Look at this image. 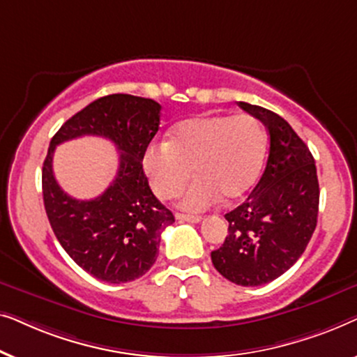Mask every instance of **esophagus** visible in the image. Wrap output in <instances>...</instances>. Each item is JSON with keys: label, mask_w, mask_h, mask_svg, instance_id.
Listing matches in <instances>:
<instances>
[{"label": "esophagus", "mask_w": 357, "mask_h": 357, "mask_svg": "<svg viewBox=\"0 0 357 357\" xmlns=\"http://www.w3.org/2000/svg\"><path fill=\"white\" fill-rule=\"evenodd\" d=\"M175 219H177V221H185V222H199L203 218L202 216H193V214L175 213Z\"/></svg>", "instance_id": "1"}]
</instances>
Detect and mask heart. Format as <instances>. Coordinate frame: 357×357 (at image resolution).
Here are the masks:
<instances>
[{"label": "heart", "mask_w": 357, "mask_h": 357, "mask_svg": "<svg viewBox=\"0 0 357 357\" xmlns=\"http://www.w3.org/2000/svg\"><path fill=\"white\" fill-rule=\"evenodd\" d=\"M266 158V133L252 115L204 114L178 121L167 143L144 151L143 167L159 198H172L190 175L197 174L178 195V206L203 211L219 199L236 202L260 177Z\"/></svg>", "instance_id": "obj_1"}]
</instances>
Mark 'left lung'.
I'll use <instances>...</instances> for the list:
<instances>
[{
    "label": "left lung",
    "mask_w": 357,
    "mask_h": 357,
    "mask_svg": "<svg viewBox=\"0 0 357 357\" xmlns=\"http://www.w3.org/2000/svg\"><path fill=\"white\" fill-rule=\"evenodd\" d=\"M270 133L260 182L227 213L226 241L211 252L216 270L238 286H261L286 273L304 253L317 226L320 188L314 155L275 112L238 102Z\"/></svg>",
    "instance_id": "8db88e82"
}]
</instances>
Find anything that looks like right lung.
Masks as SVG:
<instances>
[{
  "label": "right lung",
  "mask_w": 357,
  "mask_h": 357,
  "mask_svg": "<svg viewBox=\"0 0 357 357\" xmlns=\"http://www.w3.org/2000/svg\"><path fill=\"white\" fill-rule=\"evenodd\" d=\"M160 105L130 94L100 97L66 120L50 141L42 167L43 204L58 242L97 280L120 284L143 276L158 258L160 232L174 214L154 197L143 170L144 151L158 133ZM110 139L121 153L119 172L94 200L62 192L52 175L58 144L81 135Z\"/></svg>",
  "instance_id": "add662e5"
}]
</instances>
